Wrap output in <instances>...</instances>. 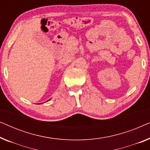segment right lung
I'll use <instances>...</instances> for the list:
<instances>
[{
  "mask_svg": "<svg viewBox=\"0 0 150 150\" xmlns=\"http://www.w3.org/2000/svg\"><path fill=\"white\" fill-rule=\"evenodd\" d=\"M49 100H50V99H49Z\"/></svg>",
  "mask_w": 150,
  "mask_h": 150,
  "instance_id": "right-lung-1",
  "label": "right lung"
}]
</instances>
